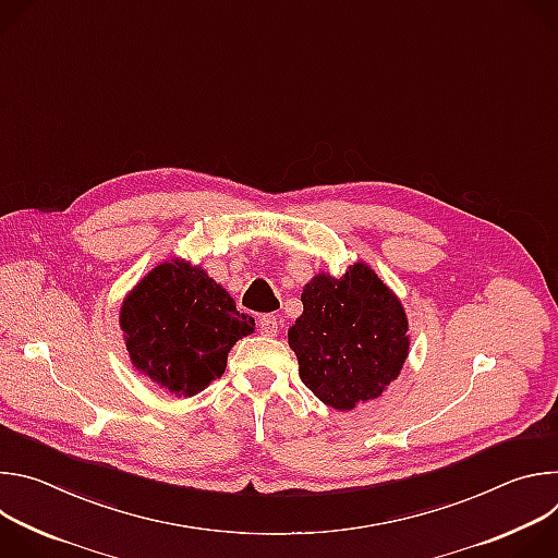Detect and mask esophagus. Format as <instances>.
Wrapping results in <instances>:
<instances>
[{"label":"esophagus","mask_w":558,"mask_h":558,"mask_svg":"<svg viewBox=\"0 0 558 558\" xmlns=\"http://www.w3.org/2000/svg\"><path fill=\"white\" fill-rule=\"evenodd\" d=\"M278 329H280V323H278V317L274 313H267V315H263L260 320H258V331L265 338L278 336Z\"/></svg>","instance_id":"obj_1"}]
</instances>
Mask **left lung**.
<instances>
[{"label":"left lung","instance_id":"obj_1","mask_svg":"<svg viewBox=\"0 0 558 558\" xmlns=\"http://www.w3.org/2000/svg\"><path fill=\"white\" fill-rule=\"evenodd\" d=\"M302 315L289 329L304 386L336 411L379 397L409 357L404 306L364 265L340 278L317 274L302 289Z\"/></svg>","mask_w":558,"mask_h":558}]
</instances>
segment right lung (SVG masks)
<instances>
[{
    "instance_id": "obj_1",
    "label": "right lung",
    "mask_w": 558,
    "mask_h": 558,
    "mask_svg": "<svg viewBox=\"0 0 558 558\" xmlns=\"http://www.w3.org/2000/svg\"><path fill=\"white\" fill-rule=\"evenodd\" d=\"M119 325L132 366L177 397H192L220 377L231 347L256 327L205 269L181 258L136 282Z\"/></svg>"
}]
</instances>
